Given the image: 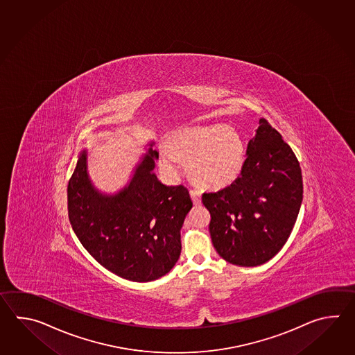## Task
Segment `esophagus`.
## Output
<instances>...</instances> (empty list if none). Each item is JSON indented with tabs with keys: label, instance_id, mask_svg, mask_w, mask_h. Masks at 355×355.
<instances>
[{
	"label": "esophagus",
	"instance_id": "34e87169",
	"mask_svg": "<svg viewBox=\"0 0 355 355\" xmlns=\"http://www.w3.org/2000/svg\"><path fill=\"white\" fill-rule=\"evenodd\" d=\"M200 196H202V193H200L198 189H191V190H190V196H191L193 203L200 204V202H202Z\"/></svg>",
	"mask_w": 355,
	"mask_h": 355
}]
</instances>
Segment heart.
<instances>
[{"label":"heart","instance_id":"heart-1","mask_svg":"<svg viewBox=\"0 0 355 355\" xmlns=\"http://www.w3.org/2000/svg\"><path fill=\"white\" fill-rule=\"evenodd\" d=\"M168 150L161 151L159 165L167 175L179 174V161L188 162L193 181L204 188H225L241 173L245 144L230 125L185 128L173 136Z\"/></svg>","mask_w":355,"mask_h":355}]
</instances>
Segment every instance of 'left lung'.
I'll list each match as a JSON object with an SVG mask.
<instances>
[{"mask_svg":"<svg viewBox=\"0 0 355 355\" xmlns=\"http://www.w3.org/2000/svg\"><path fill=\"white\" fill-rule=\"evenodd\" d=\"M248 144L241 174L226 188L204 193L211 213V242L219 257L240 266H257L287 242L301 208L300 162L279 132L260 119Z\"/></svg>","mask_w":355,"mask_h":355,"instance_id":"8db88e82","label":"left lung"}]
</instances>
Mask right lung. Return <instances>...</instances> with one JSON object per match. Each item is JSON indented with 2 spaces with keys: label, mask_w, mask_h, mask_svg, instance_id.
I'll return each mask as SVG.
<instances>
[{
  "label": "right lung",
  "mask_w": 355,
  "mask_h": 355,
  "mask_svg": "<svg viewBox=\"0 0 355 355\" xmlns=\"http://www.w3.org/2000/svg\"><path fill=\"white\" fill-rule=\"evenodd\" d=\"M159 152L148 150L127 188L116 196L95 190L86 153L68 181V218L98 264L133 282L159 279L180 257V228L193 207L184 185L166 187L152 173Z\"/></svg>",
  "instance_id": "add662e5"
}]
</instances>
